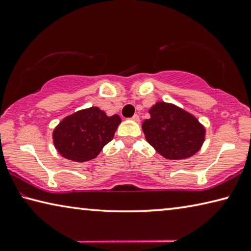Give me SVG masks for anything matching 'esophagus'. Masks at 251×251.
Returning <instances> with one entry per match:
<instances>
[{
  "instance_id": "obj_1",
  "label": "esophagus",
  "mask_w": 251,
  "mask_h": 251,
  "mask_svg": "<svg viewBox=\"0 0 251 251\" xmlns=\"http://www.w3.org/2000/svg\"><path fill=\"white\" fill-rule=\"evenodd\" d=\"M131 120H133L134 122H139V116L137 115V114H135V115L131 117Z\"/></svg>"
}]
</instances>
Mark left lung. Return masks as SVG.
Returning a JSON list of instances; mask_svg holds the SVG:
<instances>
[{
	"mask_svg": "<svg viewBox=\"0 0 251 251\" xmlns=\"http://www.w3.org/2000/svg\"><path fill=\"white\" fill-rule=\"evenodd\" d=\"M142 125L146 141L167 159L189 158L201 150L206 129L193 114L178 106L157 101Z\"/></svg>",
	"mask_w": 251,
	"mask_h": 251,
	"instance_id": "8db88e82",
	"label": "left lung"
}]
</instances>
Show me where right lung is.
I'll return each instance as SVG.
<instances>
[{"mask_svg": "<svg viewBox=\"0 0 251 251\" xmlns=\"http://www.w3.org/2000/svg\"><path fill=\"white\" fill-rule=\"evenodd\" d=\"M121 122L118 115L107 116L96 106L80 109L63 118L55 127L54 146L66 159H94L106 144L112 141Z\"/></svg>", "mask_w": 251, "mask_h": 251, "instance_id": "1", "label": "right lung"}]
</instances>
